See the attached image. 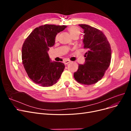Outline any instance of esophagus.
Here are the masks:
<instances>
[{"label": "esophagus", "mask_w": 131, "mask_h": 131, "mask_svg": "<svg viewBox=\"0 0 131 131\" xmlns=\"http://www.w3.org/2000/svg\"><path fill=\"white\" fill-rule=\"evenodd\" d=\"M63 63H64V64L66 65V64H68L69 63H70V60H64L63 61Z\"/></svg>", "instance_id": "esophagus-1"}]
</instances>
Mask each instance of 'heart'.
I'll return each instance as SVG.
<instances>
[{
  "label": "heart",
  "instance_id": "heart-1",
  "mask_svg": "<svg viewBox=\"0 0 131 131\" xmlns=\"http://www.w3.org/2000/svg\"><path fill=\"white\" fill-rule=\"evenodd\" d=\"M68 31H69L71 36L72 37H77V36L79 37L81 33V30L80 28L76 26H72L70 27L69 29H68ZM58 38H59V34H57V35L56 36V38H55V40H57Z\"/></svg>",
  "mask_w": 131,
  "mask_h": 131
}]
</instances>
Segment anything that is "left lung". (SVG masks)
<instances>
[{
    "label": "left lung",
    "mask_w": 131,
    "mask_h": 131,
    "mask_svg": "<svg viewBox=\"0 0 131 131\" xmlns=\"http://www.w3.org/2000/svg\"><path fill=\"white\" fill-rule=\"evenodd\" d=\"M84 30V65H79L78 70L74 73L78 82L91 85L100 81L111 64V47L106 37L101 31L86 24H79Z\"/></svg>",
    "instance_id": "8db88e82"
}]
</instances>
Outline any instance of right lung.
Wrapping results in <instances>:
<instances>
[{"mask_svg": "<svg viewBox=\"0 0 131 131\" xmlns=\"http://www.w3.org/2000/svg\"><path fill=\"white\" fill-rule=\"evenodd\" d=\"M66 25L45 24L34 29L25 39L22 49V64L30 79L43 87L56 84L65 65L61 62H51L48 51L54 44L58 33Z\"/></svg>", "mask_w": 131, "mask_h": 131, "instance_id": "add662e5", "label": "right lung"}]
</instances>
